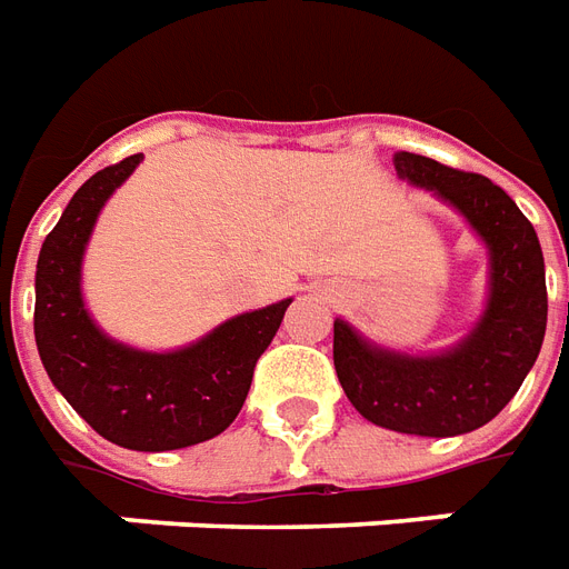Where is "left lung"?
<instances>
[{
  "mask_svg": "<svg viewBox=\"0 0 569 569\" xmlns=\"http://www.w3.org/2000/svg\"><path fill=\"white\" fill-rule=\"evenodd\" d=\"M399 179L462 216L489 251V297L471 332L438 353H401L332 323V362L350 405L375 426L452 438L495 420L519 392L546 336L543 249L522 209L480 173L396 152Z\"/></svg>",
  "mask_w": 569,
  "mask_h": 569,
  "instance_id": "1",
  "label": "left lung"
}]
</instances>
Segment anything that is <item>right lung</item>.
<instances>
[{"label": "right lung", "instance_id": "add662e5", "mask_svg": "<svg viewBox=\"0 0 569 569\" xmlns=\"http://www.w3.org/2000/svg\"><path fill=\"white\" fill-rule=\"evenodd\" d=\"M143 156L98 170L68 200L36 269V345L50 381L92 429L126 450H182L228 429L249 396L254 362L293 300L242 311L177 350L110 339L83 302V254L101 209Z\"/></svg>", "mask_w": 569, "mask_h": 569}]
</instances>
